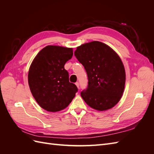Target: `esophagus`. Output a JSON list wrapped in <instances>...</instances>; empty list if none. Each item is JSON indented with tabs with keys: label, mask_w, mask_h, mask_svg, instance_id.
<instances>
[{
	"label": "esophagus",
	"mask_w": 154,
	"mask_h": 154,
	"mask_svg": "<svg viewBox=\"0 0 154 154\" xmlns=\"http://www.w3.org/2000/svg\"><path fill=\"white\" fill-rule=\"evenodd\" d=\"M75 84H76V85L77 86V87L79 88H80V84H79V83L78 82H76V83H75Z\"/></svg>",
	"instance_id": "34e87169"
}]
</instances>
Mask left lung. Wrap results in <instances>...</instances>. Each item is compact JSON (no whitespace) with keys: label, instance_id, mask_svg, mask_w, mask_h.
Returning <instances> with one entry per match:
<instances>
[{"label":"left lung","instance_id":"1","mask_svg":"<svg viewBox=\"0 0 154 154\" xmlns=\"http://www.w3.org/2000/svg\"><path fill=\"white\" fill-rule=\"evenodd\" d=\"M74 55L88 76L87 89L81 96L91 108L103 111L112 108L122 98L125 85V70L118 54L98 41L82 44Z\"/></svg>","mask_w":154,"mask_h":154}]
</instances>
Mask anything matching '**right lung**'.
Returning <instances> with one entry per match:
<instances>
[{"label":"right lung","instance_id":"add662e5","mask_svg":"<svg viewBox=\"0 0 154 154\" xmlns=\"http://www.w3.org/2000/svg\"><path fill=\"white\" fill-rule=\"evenodd\" d=\"M73 55L72 48L48 45L31 63L28 72L31 92L38 104L49 112L62 110L71 103L78 88L69 82L64 66Z\"/></svg>","mask_w":154,"mask_h":154}]
</instances>
